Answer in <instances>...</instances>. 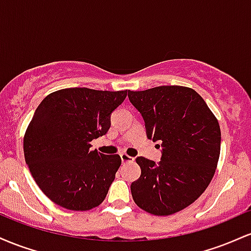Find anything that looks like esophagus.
<instances>
[{
	"instance_id": "1",
	"label": "esophagus",
	"mask_w": 251,
	"mask_h": 251,
	"mask_svg": "<svg viewBox=\"0 0 251 251\" xmlns=\"http://www.w3.org/2000/svg\"><path fill=\"white\" fill-rule=\"evenodd\" d=\"M120 158H122V162L125 164V163H132L134 162V158L131 157V155L126 154V153H122L120 154Z\"/></svg>"
}]
</instances>
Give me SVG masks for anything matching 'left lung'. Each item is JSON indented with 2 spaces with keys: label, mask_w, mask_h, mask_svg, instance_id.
<instances>
[{
  "label": "left lung",
  "mask_w": 251,
  "mask_h": 251,
  "mask_svg": "<svg viewBox=\"0 0 251 251\" xmlns=\"http://www.w3.org/2000/svg\"><path fill=\"white\" fill-rule=\"evenodd\" d=\"M128 99L142 113L149 139L163 148L158 164L135 159L142 175L131 184L132 197L149 214H176L194 203L214 177L221 152L220 124L203 98L184 86L128 91Z\"/></svg>",
  "instance_id": "obj_1"
}]
</instances>
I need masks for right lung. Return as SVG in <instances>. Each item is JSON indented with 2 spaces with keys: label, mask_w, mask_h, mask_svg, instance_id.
Segmentation results:
<instances>
[{
  "label": "right lung",
  "mask_w": 251,
  "mask_h": 251,
  "mask_svg": "<svg viewBox=\"0 0 251 251\" xmlns=\"http://www.w3.org/2000/svg\"><path fill=\"white\" fill-rule=\"evenodd\" d=\"M126 91L63 88L42 100L24 138L25 159L41 191L68 210L100 205L122 165L119 154L92 151L91 142L106 134L111 113Z\"/></svg>",
  "instance_id": "obj_1"
}]
</instances>
